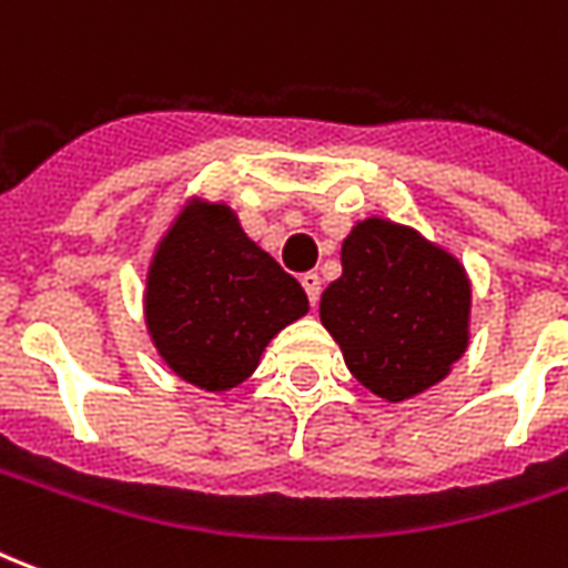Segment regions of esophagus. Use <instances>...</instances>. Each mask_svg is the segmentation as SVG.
I'll return each instance as SVG.
<instances>
[{"label":"esophagus","instance_id":"esophagus-1","mask_svg":"<svg viewBox=\"0 0 568 568\" xmlns=\"http://www.w3.org/2000/svg\"><path fill=\"white\" fill-rule=\"evenodd\" d=\"M301 285H304V292H307L310 304L316 307V304H320V292H322L320 273H304V276H301Z\"/></svg>","mask_w":568,"mask_h":568}]
</instances>
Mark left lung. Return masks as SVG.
Wrapping results in <instances>:
<instances>
[{
	"label": "left lung",
	"mask_w": 568,
	"mask_h": 568,
	"mask_svg": "<svg viewBox=\"0 0 568 568\" xmlns=\"http://www.w3.org/2000/svg\"><path fill=\"white\" fill-rule=\"evenodd\" d=\"M320 320L365 389L398 405L438 386L471 341V280L450 248L368 215L341 246Z\"/></svg>",
	"instance_id": "1"
}]
</instances>
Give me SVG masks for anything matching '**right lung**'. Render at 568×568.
<instances>
[{
	"label": "right lung",
	"instance_id": "add662e5",
	"mask_svg": "<svg viewBox=\"0 0 568 568\" xmlns=\"http://www.w3.org/2000/svg\"><path fill=\"white\" fill-rule=\"evenodd\" d=\"M145 328L163 365L203 393L248 381L307 295L271 252L246 236L224 200L187 197L151 252Z\"/></svg>",
	"mask_w": 568,
	"mask_h": 568
}]
</instances>
